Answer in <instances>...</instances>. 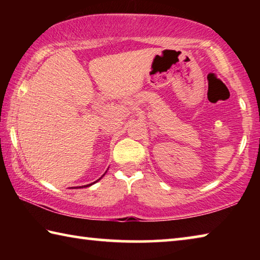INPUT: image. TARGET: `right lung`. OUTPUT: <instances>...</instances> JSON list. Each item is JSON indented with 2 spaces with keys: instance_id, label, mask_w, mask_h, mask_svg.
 <instances>
[{
  "instance_id": "right-lung-1",
  "label": "right lung",
  "mask_w": 260,
  "mask_h": 260,
  "mask_svg": "<svg viewBox=\"0 0 260 260\" xmlns=\"http://www.w3.org/2000/svg\"><path fill=\"white\" fill-rule=\"evenodd\" d=\"M101 178H102V177H101ZM101 178L99 179V180H101ZM99 180H98V181H99ZM98 181H95V182H98ZM95 182H93V183H95ZM93 183H89V184H86V186H83V187H89V186H91V184H93ZM82 188V187H81Z\"/></svg>"
}]
</instances>
